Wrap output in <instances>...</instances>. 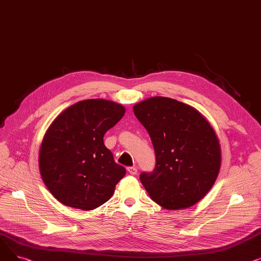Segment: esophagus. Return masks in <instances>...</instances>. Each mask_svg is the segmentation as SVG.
Returning a JSON list of instances; mask_svg holds the SVG:
<instances>
[{
  "instance_id": "1",
  "label": "esophagus",
  "mask_w": 261,
  "mask_h": 261,
  "mask_svg": "<svg viewBox=\"0 0 261 261\" xmlns=\"http://www.w3.org/2000/svg\"><path fill=\"white\" fill-rule=\"evenodd\" d=\"M127 171H128L130 174L134 175V174L138 173V168H136L135 166H133V167H128V168H127Z\"/></svg>"
}]
</instances>
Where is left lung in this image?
<instances>
[{"mask_svg": "<svg viewBox=\"0 0 261 261\" xmlns=\"http://www.w3.org/2000/svg\"><path fill=\"white\" fill-rule=\"evenodd\" d=\"M155 152V168L140 179L148 195L166 210L193 206L216 182L221 148L211 123L193 107L168 97L133 107Z\"/></svg>", "mask_w": 261, "mask_h": 261, "instance_id": "obj_1", "label": "left lung"}]
</instances>
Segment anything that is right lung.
<instances>
[{
	"mask_svg": "<svg viewBox=\"0 0 261 261\" xmlns=\"http://www.w3.org/2000/svg\"><path fill=\"white\" fill-rule=\"evenodd\" d=\"M121 105L87 99L68 107L47 129L39 152L40 174L63 205L92 211L112 197L126 169L103 144L125 115Z\"/></svg>",
	"mask_w": 261,
	"mask_h": 261,
	"instance_id": "obj_1",
	"label": "right lung"
}]
</instances>
